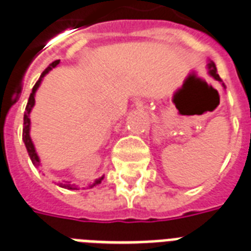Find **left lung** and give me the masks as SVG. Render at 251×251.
Returning <instances> with one entry per match:
<instances>
[{
  "label": "left lung",
  "instance_id": "left-lung-1",
  "mask_svg": "<svg viewBox=\"0 0 251 251\" xmlns=\"http://www.w3.org/2000/svg\"><path fill=\"white\" fill-rule=\"evenodd\" d=\"M207 68H209V73H210V76L213 77L214 79H217V81L222 82L221 77H219V75L217 73V67H215V64H214L213 62H209V64H207ZM222 85L225 86V83H222Z\"/></svg>",
  "mask_w": 251,
  "mask_h": 251
}]
</instances>
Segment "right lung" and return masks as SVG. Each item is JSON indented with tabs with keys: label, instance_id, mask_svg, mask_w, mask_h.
Listing matches in <instances>:
<instances>
[{
	"label": "right lung",
	"instance_id": "add662e5",
	"mask_svg": "<svg viewBox=\"0 0 251 251\" xmlns=\"http://www.w3.org/2000/svg\"><path fill=\"white\" fill-rule=\"evenodd\" d=\"M59 63H60V60H55V62H52L50 66L48 67V68L45 69L44 72H42V75H41V77L38 78V81L36 82V85L33 86V89H32V93H30L29 95V99H28V103H26V107H25V113H24V125H23V142L24 144H25V148L26 151H28V154H29L30 157V161L33 162V165L37 168V166H40V158H38L37 156V152H36V150H34V146H33V142H32V139H30V135H29V130H30V120H29V113L30 111H32V108H33L34 105V94H36V91H37V89L40 87L41 85V81H42V78H44L46 75H48L50 71H51L52 68H55V67L58 66ZM103 180V176L99 179H97L95 182L93 183V184H90V188H93L94 185L99 184V183ZM59 185L60 187H63V188H68V189H77V187L75 184H71V182H64V183H59Z\"/></svg>",
	"mask_w": 251,
	"mask_h": 251
}]
</instances>
